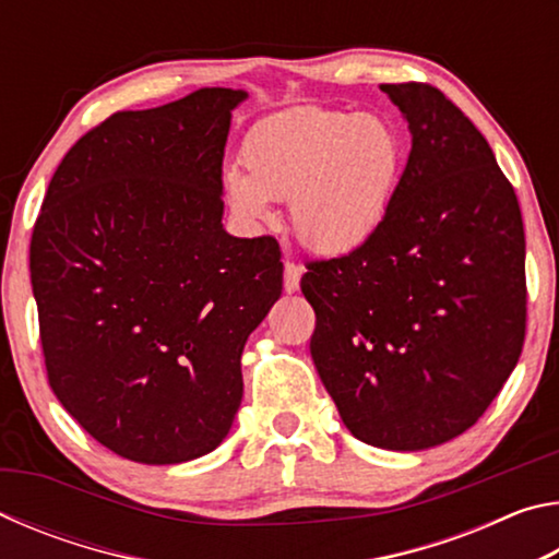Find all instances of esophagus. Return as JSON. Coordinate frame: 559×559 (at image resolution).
Returning <instances> with one entry per match:
<instances>
[{
  "instance_id": "esophagus-1",
  "label": "esophagus",
  "mask_w": 559,
  "mask_h": 559,
  "mask_svg": "<svg viewBox=\"0 0 559 559\" xmlns=\"http://www.w3.org/2000/svg\"><path fill=\"white\" fill-rule=\"evenodd\" d=\"M300 276H302V269L298 263L286 261V269H283V288L286 293H296L300 286Z\"/></svg>"
}]
</instances>
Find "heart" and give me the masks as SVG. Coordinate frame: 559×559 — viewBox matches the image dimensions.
<instances>
[{
	"mask_svg": "<svg viewBox=\"0 0 559 559\" xmlns=\"http://www.w3.org/2000/svg\"><path fill=\"white\" fill-rule=\"evenodd\" d=\"M246 176L226 167L222 185L246 224L273 219L271 200H290L298 239L320 253H347L380 231L402 177L400 132L374 112L296 108L249 132Z\"/></svg>",
	"mask_w": 559,
	"mask_h": 559,
	"instance_id": "1",
	"label": "heart"
}]
</instances>
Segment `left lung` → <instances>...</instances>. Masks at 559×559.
<instances>
[{
    "mask_svg": "<svg viewBox=\"0 0 559 559\" xmlns=\"http://www.w3.org/2000/svg\"><path fill=\"white\" fill-rule=\"evenodd\" d=\"M412 150L384 222L353 253L308 263L310 355L355 439L421 451L484 416L525 340V234L478 128L427 83L380 86Z\"/></svg>",
    "mask_w": 559,
    "mask_h": 559,
    "instance_id": "left-lung-1",
    "label": "left lung"
}]
</instances>
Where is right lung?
<instances>
[{
	"label": "right lung",
	"mask_w": 559,
	"mask_h": 559,
	"mask_svg": "<svg viewBox=\"0 0 559 559\" xmlns=\"http://www.w3.org/2000/svg\"><path fill=\"white\" fill-rule=\"evenodd\" d=\"M246 96L202 88L103 120L61 159L34 224L49 384L122 459L173 466L219 447L246 340L281 298L276 239L222 224L224 147Z\"/></svg>",
	"instance_id": "add662e5"
}]
</instances>
